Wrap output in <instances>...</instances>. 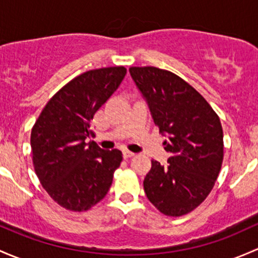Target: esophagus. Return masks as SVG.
Instances as JSON below:
<instances>
[{"mask_svg": "<svg viewBox=\"0 0 258 258\" xmlns=\"http://www.w3.org/2000/svg\"><path fill=\"white\" fill-rule=\"evenodd\" d=\"M134 156H135L134 152L127 151V150L123 151V157H124V158H131V157H134Z\"/></svg>", "mask_w": 258, "mask_h": 258, "instance_id": "esophagus-1", "label": "esophagus"}]
</instances>
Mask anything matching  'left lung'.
<instances>
[{"label": "left lung", "instance_id": "left-lung-1", "mask_svg": "<svg viewBox=\"0 0 258 258\" xmlns=\"http://www.w3.org/2000/svg\"><path fill=\"white\" fill-rule=\"evenodd\" d=\"M150 106L154 123L167 136V165L152 161L143 180L148 200L167 216L199 207L214 188L224 159L220 118L209 102L174 73L156 67L130 68Z\"/></svg>", "mask_w": 258, "mask_h": 258}]
</instances>
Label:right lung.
<instances>
[{"label":"right lung","mask_w":258,"mask_h":258,"mask_svg":"<svg viewBox=\"0 0 258 258\" xmlns=\"http://www.w3.org/2000/svg\"><path fill=\"white\" fill-rule=\"evenodd\" d=\"M127 70H89L70 80L48 101L31 134L32 159L43 188L60 207L86 211L105 198L120 167L118 150H101L91 121L116 91Z\"/></svg>","instance_id":"1"}]
</instances>
